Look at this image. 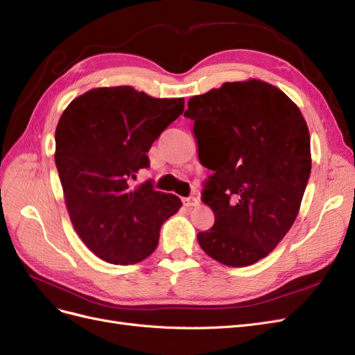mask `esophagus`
Returning a JSON list of instances; mask_svg holds the SVG:
<instances>
[{
  "label": "esophagus",
  "mask_w": 355,
  "mask_h": 355,
  "mask_svg": "<svg viewBox=\"0 0 355 355\" xmlns=\"http://www.w3.org/2000/svg\"><path fill=\"white\" fill-rule=\"evenodd\" d=\"M182 202H184L185 207H196L200 204L197 197H187V198H182Z\"/></svg>",
  "instance_id": "1"
}]
</instances>
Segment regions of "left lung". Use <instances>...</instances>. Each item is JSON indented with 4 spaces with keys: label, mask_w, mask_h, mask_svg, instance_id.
Returning a JSON list of instances; mask_svg holds the SVG:
<instances>
[{
    "label": "left lung",
    "mask_w": 355,
    "mask_h": 355,
    "mask_svg": "<svg viewBox=\"0 0 355 355\" xmlns=\"http://www.w3.org/2000/svg\"><path fill=\"white\" fill-rule=\"evenodd\" d=\"M198 158L213 175L202 201L213 227L201 249L227 266L253 265L292 228L311 173V145L297 105L262 80L223 83L191 98Z\"/></svg>",
    "instance_id": "obj_1"
}]
</instances>
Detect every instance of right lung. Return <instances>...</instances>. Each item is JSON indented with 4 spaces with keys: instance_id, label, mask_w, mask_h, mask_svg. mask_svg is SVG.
Here are the masks:
<instances>
[{
    "instance_id": "right-lung-1",
    "label": "right lung",
    "mask_w": 355,
    "mask_h": 355,
    "mask_svg": "<svg viewBox=\"0 0 355 355\" xmlns=\"http://www.w3.org/2000/svg\"><path fill=\"white\" fill-rule=\"evenodd\" d=\"M185 99H159L130 85L75 98L56 127L55 161L73 230L105 262L137 263L158 245L159 230L182 207L151 182L132 185L146 153L184 112Z\"/></svg>"
}]
</instances>
